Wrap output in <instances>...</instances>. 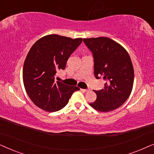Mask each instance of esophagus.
Here are the masks:
<instances>
[{"mask_svg": "<svg viewBox=\"0 0 154 154\" xmlns=\"http://www.w3.org/2000/svg\"><path fill=\"white\" fill-rule=\"evenodd\" d=\"M81 91L83 92H89L90 90L89 89H81Z\"/></svg>", "mask_w": 154, "mask_h": 154, "instance_id": "obj_1", "label": "esophagus"}]
</instances>
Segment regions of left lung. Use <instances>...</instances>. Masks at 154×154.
Returning a JSON list of instances; mask_svg holds the SVG:
<instances>
[{"mask_svg":"<svg viewBox=\"0 0 154 154\" xmlns=\"http://www.w3.org/2000/svg\"><path fill=\"white\" fill-rule=\"evenodd\" d=\"M94 58V73L97 79L106 81L104 87L94 90L97 99L90 103L101 112L119 108L131 93L134 69L129 54L123 46L106 37L83 38Z\"/></svg>","mask_w":154,"mask_h":154,"instance_id":"1","label":"left lung"}]
</instances>
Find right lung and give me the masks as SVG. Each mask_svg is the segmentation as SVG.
I'll list each match as a JSON object with an SVG mask.
<instances>
[{
	"mask_svg": "<svg viewBox=\"0 0 154 154\" xmlns=\"http://www.w3.org/2000/svg\"><path fill=\"white\" fill-rule=\"evenodd\" d=\"M82 41V38L51 34L38 40L31 48L24 61L23 82L29 98L38 107L49 112L57 111L79 90L56 81L55 75L65 69L69 57Z\"/></svg>",
	"mask_w": 154,
	"mask_h": 154,
	"instance_id": "1",
	"label": "right lung"
}]
</instances>
